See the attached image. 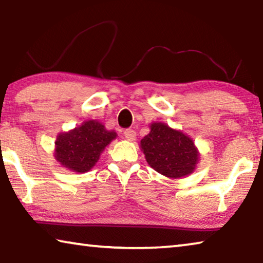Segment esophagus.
<instances>
[{"label": "esophagus", "instance_id": "1", "mask_svg": "<svg viewBox=\"0 0 263 263\" xmlns=\"http://www.w3.org/2000/svg\"><path fill=\"white\" fill-rule=\"evenodd\" d=\"M124 137H125L127 140L133 141L137 137V132L135 130H132V128H127V130H125V132H124Z\"/></svg>", "mask_w": 263, "mask_h": 263}]
</instances>
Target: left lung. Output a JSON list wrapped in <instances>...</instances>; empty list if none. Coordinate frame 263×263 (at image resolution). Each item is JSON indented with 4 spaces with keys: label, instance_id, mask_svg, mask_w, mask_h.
<instances>
[{
    "label": "left lung",
    "instance_id": "obj_1",
    "mask_svg": "<svg viewBox=\"0 0 263 263\" xmlns=\"http://www.w3.org/2000/svg\"><path fill=\"white\" fill-rule=\"evenodd\" d=\"M140 141L147 163L155 172L171 179L188 176L197 167L199 152L194 140L166 123L154 122Z\"/></svg>",
    "mask_w": 263,
    "mask_h": 263
}]
</instances>
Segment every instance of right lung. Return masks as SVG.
Wrapping results in <instances>:
<instances>
[{
    "instance_id": "1",
    "label": "right lung",
    "mask_w": 263,
    "mask_h": 263,
    "mask_svg": "<svg viewBox=\"0 0 263 263\" xmlns=\"http://www.w3.org/2000/svg\"><path fill=\"white\" fill-rule=\"evenodd\" d=\"M117 138L100 121L90 119L81 125L57 136L54 158L70 172L87 173L99 161L101 153Z\"/></svg>"
}]
</instances>
